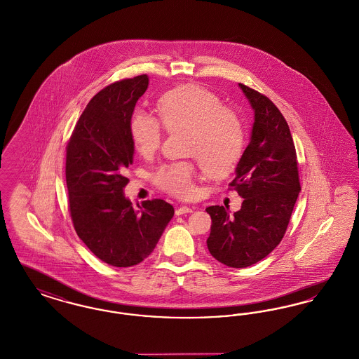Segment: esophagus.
Instances as JSON below:
<instances>
[{
	"label": "esophagus",
	"instance_id": "obj_1",
	"mask_svg": "<svg viewBox=\"0 0 359 359\" xmlns=\"http://www.w3.org/2000/svg\"><path fill=\"white\" fill-rule=\"evenodd\" d=\"M191 212H193L191 208H189V206H181V208H178V209L175 210V215H177V216H181V215H187V213H191Z\"/></svg>",
	"mask_w": 359,
	"mask_h": 359
}]
</instances>
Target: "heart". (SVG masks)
<instances>
[{"label":"heart","mask_w":359,"mask_h":359,"mask_svg":"<svg viewBox=\"0 0 359 359\" xmlns=\"http://www.w3.org/2000/svg\"><path fill=\"white\" fill-rule=\"evenodd\" d=\"M156 111L168 131H185V153L198 159L206 177L219 180L233 172L244 153V127L234 111L222 107L219 95L198 84H187L162 95ZM161 123L143 109L131 114L128 131L142 156H150L159 147ZM196 175L194 163L172 162L156 170L154 182L175 197H190Z\"/></svg>","instance_id":"heart-1"}]
</instances>
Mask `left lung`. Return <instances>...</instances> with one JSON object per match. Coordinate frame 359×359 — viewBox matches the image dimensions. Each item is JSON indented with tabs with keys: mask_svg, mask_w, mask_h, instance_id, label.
<instances>
[{
	"mask_svg": "<svg viewBox=\"0 0 359 359\" xmlns=\"http://www.w3.org/2000/svg\"><path fill=\"white\" fill-rule=\"evenodd\" d=\"M255 114L250 144L229 184L244 198L229 216L224 206H209L210 255L232 268H245L275 250L287 231L300 191L297 150L279 109L263 94L238 84Z\"/></svg>",
	"mask_w": 359,
	"mask_h": 359,
	"instance_id": "left-lung-1",
	"label": "left lung"
}]
</instances>
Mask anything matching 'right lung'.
<instances>
[{
    "mask_svg": "<svg viewBox=\"0 0 359 359\" xmlns=\"http://www.w3.org/2000/svg\"><path fill=\"white\" fill-rule=\"evenodd\" d=\"M149 86L147 75L112 83L90 100L67 144L65 180L69 212L80 240L114 266L140 264L156 248L174 216L163 200L134 209L123 189L133 163L128 122Z\"/></svg>",
    "mask_w": 359,
    "mask_h": 359,
    "instance_id": "1",
    "label": "right lung"
}]
</instances>
